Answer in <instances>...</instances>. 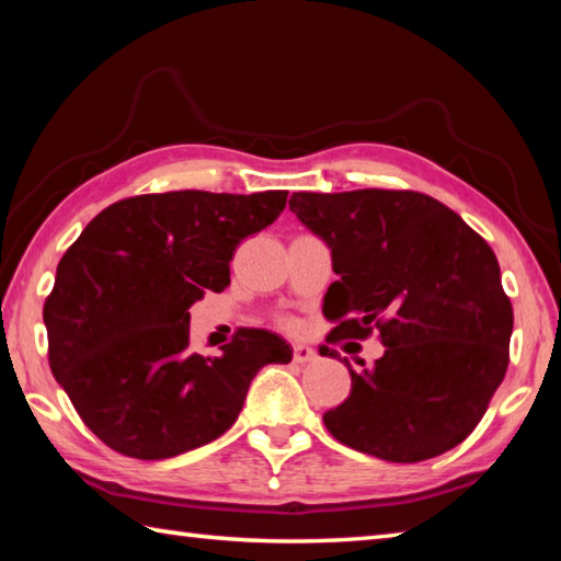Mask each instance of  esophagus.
<instances>
[{"label":"esophagus","mask_w":561,"mask_h":561,"mask_svg":"<svg viewBox=\"0 0 561 561\" xmlns=\"http://www.w3.org/2000/svg\"><path fill=\"white\" fill-rule=\"evenodd\" d=\"M317 358V351L307 344H294V360L297 364H309V360Z\"/></svg>","instance_id":"obj_1"}]
</instances>
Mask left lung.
Wrapping results in <instances>:
<instances>
[{"instance_id":"1","label":"left lung","mask_w":561,"mask_h":561,"mask_svg":"<svg viewBox=\"0 0 561 561\" xmlns=\"http://www.w3.org/2000/svg\"><path fill=\"white\" fill-rule=\"evenodd\" d=\"M289 210L331 250L327 341L386 346L358 360L351 393L324 413L339 443L388 462L460 445L510 364L512 304L490 244L458 213L413 190L294 193Z\"/></svg>"}]
</instances>
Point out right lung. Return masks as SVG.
I'll return each mask as SVG.
<instances>
[{
	"label": "right lung",
	"mask_w": 561,
	"mask_h": 561,
	"mask_svg": "<svg viewBox=\"0 0 561 561\" xmlns=\"http://www.w3.org/2000/svg\"><path fill=\"white\" fill-rule=\"evenodd\" d=\"M287 205V190L136 195L83 227L44 304L49 366L93 435L138 460L175 458L230 428L247 388L291 348L240 329L217 356L190 351V307L230 284L244 237Z\"/></svg>",
	"instance_id": "add662e5"
}]
</instances>
